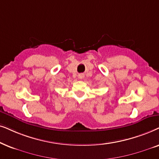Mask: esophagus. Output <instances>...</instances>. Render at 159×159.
I'll use <instances>...</instances> for the list:
<instances>
[{"mask_svg":"<svg viewBox=\"0 0 159 159\" xmlns=\"http://www.w3.org/2000/svg\"><path fill=\"white\" fill-rule=\"evenodd\" d=\"M78 78H80V79H82V78H84V74H83V73L78 74Z\"/></svg>","mask_w":159,"mask_h":159,"instance_id":"34e87169","label":"esophagus"}]
</instances>
